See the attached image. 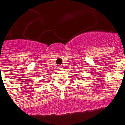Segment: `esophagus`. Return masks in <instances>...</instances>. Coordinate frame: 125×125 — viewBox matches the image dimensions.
I'll return each mask as SVG.
<instances>
[{"instance_id":"esophagus-1","label":"esophagus","mask_w":125,"mask_h":125,"mask_svg":"<svg viewBox=\"0 0 125 125\" xmlns=\"http://www.w3.org/2000/svg\"><path fill=\"white\" fill-rule=\"evenodd\" d=\"M62 65H58V70H62L63 69L62 68Z\"/></svg>"}]
</instances>
